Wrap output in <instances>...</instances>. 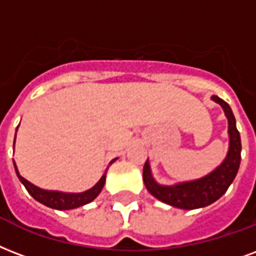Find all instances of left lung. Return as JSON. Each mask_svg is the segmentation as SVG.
<instances>
[{"label":"left lung","mask_w":256,"mask_h":256,"mask_svg":"<svg viewBox=\"0 0 256 256\" xmlns=\"http://www.w3.org/2000/svg\"><path fill=\"white\" fill-rule=\"evenodd\" d=\"M212 100L223 107L224 114L228 120L230 148L227 157L220 164V166L210 172V174L204 176L198 180L186 181L176 185H160L158 182H156L152 176L149 161H146L144 165V182L146 189L160 202L181 210L202 208L219 200L227 192L228 186L235 178L240 165V134L238 132L236 120L230 104L216 95H212Z\"/></svg>","instance_id":"left-lung-1"}]
</instances>
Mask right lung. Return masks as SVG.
<instances>
[{"mask_svg":"<svg viewBox=\"0 0 256 256\" xmlns=\"http://www.w3.org/2000/svg\"><path fill=\"white\" fill-rule=\"evenodd\" d=\"M116 158H114L110 164H112ZM16 173H17V177L20 178V181L24 184V186L26 188V190L29 192V194L32 196L34 200H37L38 202H42L44 206H50V208H54V210H74V208H78V206H84V204H88L96 198L98 194L102 190L103 185H104V181H106V173L102 176V178L98 181L96 184L94 185L92 188L86 190V192L82 193H64V192H58V190H46V189H42L33 185L32 182H29L28 180H25L24 177H21L17 170V166L14 164Z\"/></svg>","mask_w":256,"mask_h":256,"instance_id":"right-lung-1","label":"right lung"}]
</instances>
